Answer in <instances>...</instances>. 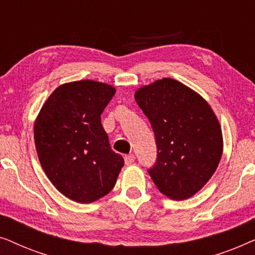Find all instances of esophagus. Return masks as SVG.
<instances>
[{"label":"esophagus","instance_id":"obj_1","mask_svg":"<svg viewBox=\"0 0 255 255\" xmlns=\"http://www.w3.org/2000/svg\"><path fill=\"white\" fill-rule=\"evenodd\" d=\"M134 155L133 154H128V155H125L124 156V161H125V165L127 166H130V165H132V163L134 162Z\"/></svg>","mask_w":255,"mask_h":255}]
</instances>
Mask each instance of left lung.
<instances>
[{
  "instance_id": "left-lung-1",
  "label": "left lung",
  "mask_w": 255,
  "mask_h": 255,
  "mask_svg": "<svg viewBox=\"0 0 255 255\" xmlns=\"http://www.w3.org/2000/svg\"><path fill=\"white\" fill-rule=\"evenodd\" d=\"M134 99L155 135L158 158L148 169L153 182L172 200L194 196L214 175L223 153L222 128L210 104L170 78L140 87Z\"/></svg>"
}]
</instances>
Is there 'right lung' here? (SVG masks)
I'll return each mask as SVG.
<instances>
[{
  "label": "right lung",
  "mask_w": 255,
  "mask_h": 255,
  "mask_svg": "<svg viewBox=\"0 0 255 255\" xmlns=\"http://www.w3.org/2000/svg\"><path fill=\"white\" fill-rule=\"evenodd\" d=\"M115 93V87L94 80L64 83L45 101L34 122V144L45 174L78 203L109 194L124 166L101 123Z\"/></svg>",
  "instance_id": "obj_1"
}]
</instances>
